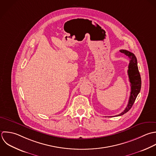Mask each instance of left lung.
I'll list each match as a JSON object with an SVG mask.
<instances>
[{"instance_id": "8db88e82", "label": "left lung", "mask_w": 156, "mask_h": 156, "mask_svg": "<svg viewBox=\"0 0 156 156\" xmlns=\"http://www.w3.org/2000/svg\"><path fill=\"white\" fill-rule=\"evenodd\" d=\"M120 51L125 54L129 58V64L128 66V73L129 76V80L131 83V94L128 101V104L126 109L120 114L115 116H121L128 111H129L132 108L135 100L139 94L141 89V77L139 71L138 66H137V60L134 53L126 50H120Z\"/></svg>"}]
</instances>
